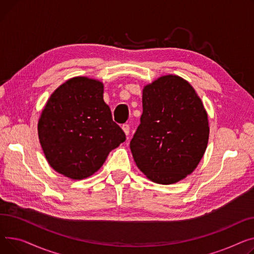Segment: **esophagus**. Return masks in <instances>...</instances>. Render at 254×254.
Listing matches in <instances>:
<instances>
[{
    "label": "esophagus",
    "instance_id": "1",
    "mask_svg": "<svg viewBox=\"0 0 254 254\" xmlns=\"http://www.w3.org/2000/svg\"><path fill=\"white\" fill-rule=\"evenodd\" d=\"M122 129H123V131L125 132L126 135H128L129 132H130V126H129V124H123V125H122Z\"/></svg>",
    "mask_w": 254,
    "mask_h": 254
}]
</instances>
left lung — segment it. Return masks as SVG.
<instances>
[{
    "instance_id": "8db88e82",
    "label": "left lung",
    "mask_w": 254,
    "mask_h": 254,
    "mask_svg": "<svg viewBox=\"0 0 254 254\" xmlns=\"http://www.w3.org/2000/svg\"><path fill=\"white\" fill-rule=\"evenodd\" d=\"M208 137L206 111L190 83L169 74L144 87L130 148L148 180L161 185L184 180L198 166Z\"/></svg>"
}]
</instances>
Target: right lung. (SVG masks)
Masks as SVG:
<instances>
[{"label":"right lung","instance_id":"add662e5","mask_svg":"<svg viewBox=\"0 0 254 254\" xmlns=\"http://www.w3.org/2000/svg\"><path fill=\"white\" fill-rule=\"evenodd\" d=\"M38 133L50 166L71 180L92 175L126 139L103 100L102 83L85 77L72 78L52 93Z\"/></svg>","mask_w":254,"mask_h":254}]
</instances>
